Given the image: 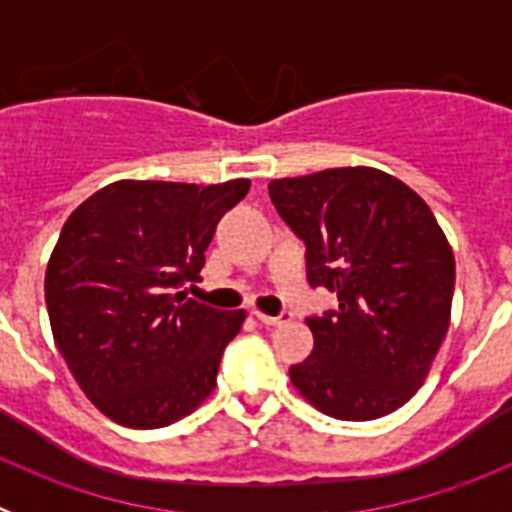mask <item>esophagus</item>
Returning <instances> with one entry per match:
<instances>
[{
	"mask_svg": "<svg viewBox=\"0 0 512 512\" xmlns=\"http://www.w3.org/2000/svg\"><path fill=\"white\" fill-rule=\"evenodd\" d=\"M253 315H256V320H259L261 325H266V328H279V325H287L289 320H292V315H289V312H284V315H277V318H274V315H264V312H253Z\"/></svg>",
	"mask_w": 512,
	"mask_h": 512,
	"instance_id": "obj_1",
	"label": "esophagus"
}]
</instances>
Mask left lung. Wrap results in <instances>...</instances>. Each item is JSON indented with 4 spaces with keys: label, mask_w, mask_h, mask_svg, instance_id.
<instances>
[{
    "label": "left lung",
    "mask_w": 512,
    "mask_h": 512,
    "mask_svg": "<svg viewBox=\"0 0 512 512\" xmlns=\"http://www.w3.org/2000/svg\"><path fill=\"white\" fill-rule=\"evenodd\" d=\"M271 202L307 246V279L338 310L307 318L315 346L289 379L312 408L374 420L402 408L449 330L456 261L423 197L372 166L271 179Z\"/></svg>",
    "instance_id": "left-lung-1"
}]
</instances>
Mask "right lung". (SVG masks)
<instances>
[{
    "mask_svg": "<svg viewBox=\"0 0 512 512\" xmlns=\"http://www.w3.org/2000/svg\"><path fill=\"white\" fill-rule=\"evenodd\" d=\"M248 187L120 179L63 225L45 269L53 341L115 423L164 428L215 390L246 310H215L176 289L200 279L217 220Z\"/></svg>",
    "mask_w": 512,
    "mask_h": 512,
    "instance_id": "1",
    "label": "right lung"
}]
</instances>
